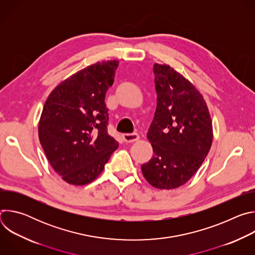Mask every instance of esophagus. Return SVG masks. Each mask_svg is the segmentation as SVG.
Listing matches in <instances>:
<instances>
[{"label":"esophagus","instance_id":"34e87169","mask_svg":"<svg viewBox=\"0 0 255 255\" xmlns=\"http://www.w3.org/2000/svg\"><path fill=\"white\" fill-rule=\"evenodd\" d=\"M123 140L126 143H131L134 141H137L139 139V135L137 133H131V134H123Z\"/></svg>","mask_w":255,"mask_h":255}]
</instances>
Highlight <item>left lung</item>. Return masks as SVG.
Masks as SVG:
<instances>
[{
    "instance_id": "1",
    "label": "left lung",
    "mask_w": 255,
    "mask_h": 255,
    "mask_svg": "<svg viewBox=\"0 0 255 255\" xmlns=\"http://www.w3.org/2000/svg\"><path fill=\"white\" fill-rule=\"evenodd\" d=\"M153 74L157 103L147 139L154 154L141 170L154 188L170 190L186 184L208 155L212 120L203 96L179 72L155 63Z\"/></svg>"
}]
</instances>
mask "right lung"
I'll list each match as a JSON object with an SVG mask.
<instances>
[{"mask_svg": "<svg viewBox=\"0 0 255 255\" xmlns=\"http://www.w3.org/2000/svg\"><path fill=\"white\" fill-rule=\"evenodd\" d=\"M118 64L108 60L78 71L60 83L44 104L39 140L53 169L70 185L92 183L118 148L108 134L105 104Z\"/></svg>", "mask_w": 255, "mask_h": 255, "instance_id": "obj_1", "label": "right lung"}]
</instances>
